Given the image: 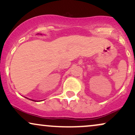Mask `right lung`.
<instances>
[{"mask_svg": "<svg viewBox=\"0 0 135 135\" xmlns=\"http://www.w3.org/2000/svg\"><path fill=\"white\" fill-rule=\"evenodd\" d=\"M33 101H35V100H33Z\"/></svg>", "mask_w": 135, "mask_h": 135, "instance_id": "1", "label": "right lung"}]
</instances>
